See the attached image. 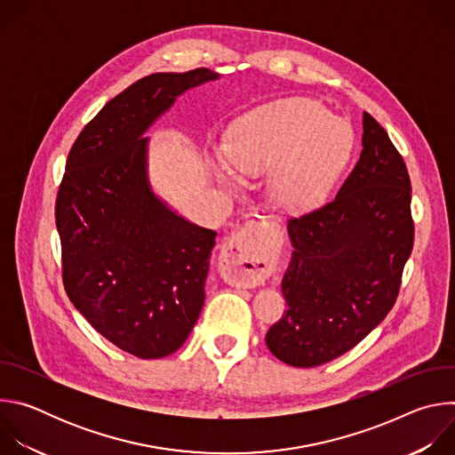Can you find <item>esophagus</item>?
Segmentation results:
<instances>
[{
  "label": "esophagus",
  "instance_id": "34e87169",
  "mask_svg": "<svg viewBox=\"0 0 455 455\" xmlns=\"http://www.w3.org/2000/svg\"><path fill=\"white\" fill-rule=\"evenodd\" d=\"M281 241L283 232L274 225L248 223L235 230L223 250L228 277L239 286L263 283L275 263Z\"/></svg>",
  "mask_w": 455,
  "mask_h": 455
}]
</instances>
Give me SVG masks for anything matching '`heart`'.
Masks as SVG:
<instances>
[{"instance_id": "obj_1", "label": "heart", "mask_w": 455, "mask_h": 455, "mask_svg": "<svg viewBox=\"0 0 455 455\" xmlns=\"http://www.w3.org/2000/svg\"><path fill=\"white\" fill-rule=\"evenodd\" d=\"M353 146L351 129L309 99H283L248 113L228 140L234 171H268L270 200L290 214L315 209L344 169ZM221 172L228 176L227 165Z\"/></svg>"}]
</instances>
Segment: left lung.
I'll return each mask as SVG.
<instances>
[{"label": "left lung", "mask_w": 455, "mask_h": 455, "mask_svg": "<svg viewBox=\"0 0 455 455\" xmlns=\"http://www.w3.org/2000/svg\"><path fill=\"white\" fill-rule=\"evenodd\" d=\"M362 146L335 200L288 221V309L267 346L293 367L322 365L362 342L393 309L412 251L407 165L369 113Z\"/></svg>", "instance_id": "1"}]
</instances>
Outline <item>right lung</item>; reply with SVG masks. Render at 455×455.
<instances>
[{
  "mask_svg": "<svg viewBox=\"0 0 455 455\" xmlns=\"http://www.w3.org/2000/svg\"><path fill=\"white\" fill-rule=\"evenodd\" d=\"M218 77L153 74L118 93L84 125L57 192L64 290L104 339L139 358L169 356L190 335L218 235L153 192L144 133L178 95Z\"/></svg>",
  "mask_w": 455,
  "mask_h": 455,
  "instance_id": "right-lung-1",
  "label": "right lung"
}]
</instances>
